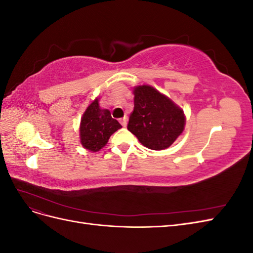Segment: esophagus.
<instances>
[{"label": "esophagus", "mask_w": 253, "mask_h": 253, "mask_svg": "<svg viewBox=\"0 0 253 253\" xmlns=\"http://www.w3.org/2000/svg\"><path fill=\"white\" fill-rule=\"evenodd\" d=\"M126 122H127V118L124 117L122 119H120V124L122 126H126Z\"/></svg>", "instance_id": "34e87169"}]
</instances>
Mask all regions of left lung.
<instances>
[{"label":"left lung","instance_id":"left-lung-1","mask_svg":"<svg viewBox=\"0 0 253 253\" xmlns=\"http://www.w3.org/2000/svg\"><path fill=\"white\" fill-rule=\"evenodd\" d=\"M134 96L128 131L148 149L160 151L169 148L183 131V111L149 85L135 87Z\"/></svg>","mask_w":253,"mask_h":253}]
</instances>
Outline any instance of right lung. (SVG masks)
Returning a JSON list of instances; mask_svg holds the SVG:
<instances>
[{"label":"right lung","mask_w":253,"mask_h":253,"mask_svg":"<svg viewBox=\"0 0 253 253\" xmlns=\"http://www.w3.org/2000/svg\"><path fill=\"white\" fill-rule=\"evenodd\" d=\"M120 127H122L121 125L112 118L109 110L99 108L98 99H96L88 105L81 119V144L89 151L97 152L108 143L111 135Z\"/></svg>","instance_id":"right-lung-1"}]
</instances>
